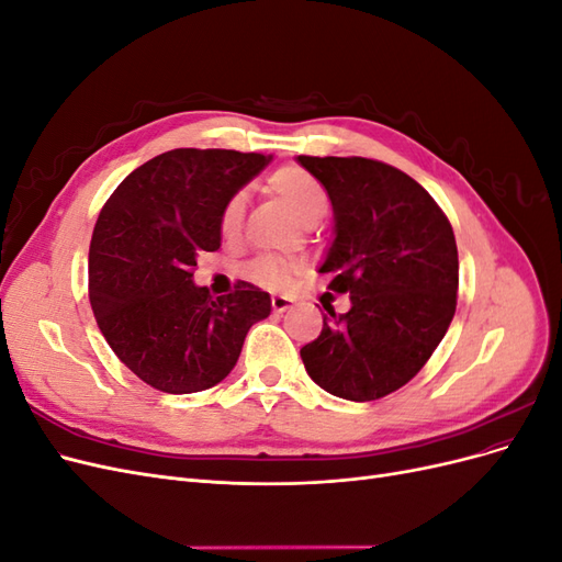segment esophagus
Masks as SVG:
<instances>
[{"label":"esophagus","instance_id":"esophagus-1","mask_svg":"<svg viewBox=\"0 0 562 562\" xmlns=\"http://www.w3.org/2000/svg\"><path fill=\"white\" fill-rule=\"evenodd\" d=\"M293 307V300L285 297V295H271V310H274L277 314H283L285 310Z\"/></svg>","mask_w":562,"mask_h":562}]
</instances>
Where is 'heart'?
I'll return each mask as SVG.
<instances>
[{
  "mask_svg": "<svg viewBox=\"0 0 562 562\" xmlns=\"http://www.w3.org/2000/svg\"><path fill=\"white\" fill-rule=\"evenodd\" d=\"M267 187L271 194H277L285 203V209L291 211L302 225L316 223V220H321L330 209V196L326 187L321 184L318 178H314L310 171H304L300 166L277 168V171L267 178ZM241 217H244V194L236 192L223 203V209H220V217H217L220 234H223L225 239H232V236H236V232L241 227ZM295 269H297L295 262L279 258V255H258V258L246 265L244 274L252 283L277 291V288H285L291 283Z\"/></svg>",
  "mask_w": 562,
  "mask_h": 562,
  "instance_id": "1",
  "label": "heart"
}]
</instances>
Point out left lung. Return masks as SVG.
<instances>
[{
	"label": "left lung",
	"mask_w": 562,
	"mask_h": 562,
	"mask_svg": "<svg viewBox=\"0 0 562 562\" xmlns=\"http://www.w3.org/2000/svg\"><path fill=\"white\" fill-rule=\"evenodd\" d=\"M297 161L328 190L335 241L318 269L349 293L347 314L323 316L300 349L310 378L347 401H378L411 382L448 333L459 260L448 215L398 168L366 157Z\"/></svg>",
	"instance_id": "8db88e82"
}]
</instances>
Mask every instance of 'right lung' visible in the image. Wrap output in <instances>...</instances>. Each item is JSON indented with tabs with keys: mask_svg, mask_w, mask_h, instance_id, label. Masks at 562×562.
I'll list each match as a JSON object with an SVG mask.
<instances>
[{
	"mask_svg": "<svg viewBox=\"0 0 562 562\" xmlns=\"http://www.w3.org/2000/svg\"><path fill=\"white\" fill-rule=\"evenodd\" d=\"M271 157L180 147L149 159L105 201L89 248V300L100 333L133 375L164 394L223 382L246 333L271 312L246 281L217 300L194 285L196 258L220 248L223 203Z\"/></svg>",
	"mask_w": 562,
	"mask_h": 562,
	"instance_id": "obj_1",
	"label": "right lung"
}]
</instances>
